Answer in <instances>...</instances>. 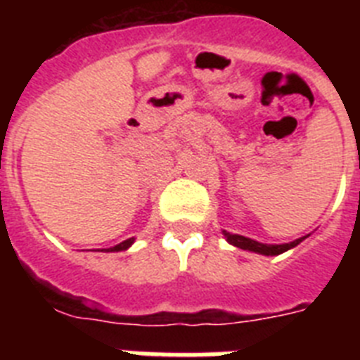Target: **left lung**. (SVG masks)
<instances>
[{
	"mask_svg": "<svg viewBox=\"0 0 360 360\" xmlns=\"http://www.w3.org/2000/svg\"><path fill=\"white\" fill-rule=\"evenodd\" d=\"M221 232H224L225 240H227L231 245H234V247H238V249L249 250V252L262 254V256H278V254L287 252V250L297 247V245L301 243L304 238H308V236L297 238V240L290 241V243L270 245V243H259V241L250 240V238H245V236H241V234H232V232H227V231H221Z\"/></svg>",
	"mask_w": 360,
	"mask_h": 360,
	"instance_id": "left-lung-1",
	"label": "left lung"
}]
</instances>
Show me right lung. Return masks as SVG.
I'll return each mask as SVG.
<instances>
[{"instance_id": "add662e5", "label": "right lung", "mask_w": 360, "mask_h": 360, "mask_svg": "<svg viewBox=\"0 0 360 360\" xmlns=\"http://www.w3.org/2000/svg\"><path fill=\"white\" fill-rule=\"evenodd\" d=\"M133 243H135V238H129V240H124L122 243L115 245V247H110V249H103V252H120V250H128Z\"/></svg>"}]
</instances>
